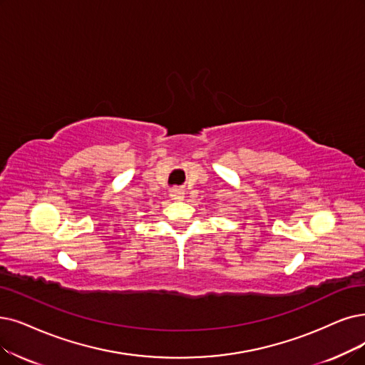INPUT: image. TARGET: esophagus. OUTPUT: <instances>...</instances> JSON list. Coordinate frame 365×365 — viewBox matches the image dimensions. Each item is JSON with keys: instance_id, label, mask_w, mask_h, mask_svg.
Segmentation results:
<instances>
[{"instance_id": "1", "label": "esophagus", "mask_w": 365, "mask_h": 365, "mask_svg": "<svg viewBox=\"0 0 365 365\" xmlns=\"http://www.w3.org/2000/svg\"><path fill=\"white\" fill-rule=\"evenodd\" d=\"M170 197L173 200H181L184 197V192L181 190V188H178V187H173L172 190H170Z\"/></svg>"}]
</instances>
